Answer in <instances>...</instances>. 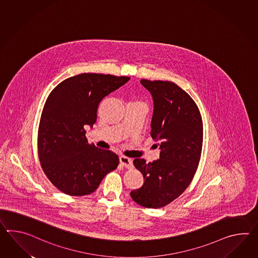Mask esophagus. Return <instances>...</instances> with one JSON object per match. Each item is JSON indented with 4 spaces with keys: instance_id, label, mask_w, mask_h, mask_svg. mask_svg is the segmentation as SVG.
Instances as JSON below:
<instances>
[{
    "instance_id": "34e87169",
    "label": "esophagus",
    "mask_w": 258,
    "mask_h": 258,
    "mask_svg": "<svg viewBox=\"0 0 258 258\" xmlns=\"http://www.w3.org/2000/svg\"><path fill=\"white\" fill-rule=\"evenodd\" d=\"M119 162L122 166H125L126 168H132V166H133L132 159L126 156H124V155H121L119 157Z\"/></svg>"
}]
</instances>
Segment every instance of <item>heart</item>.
I'll return each instance as SVG.
<instances>
[{"label": "heart", "instance_id": "b5f03b06", "mask_svg": "<svg viewBox=\"0 0 258 258\" xmlns=\"http://www.w3.org/2000/svg\"><path fill=\"white\" fill-rule=\"evenodd\" d=\"M138 103H141V102H138Z\"/></svg>", "mask_w": 258, "mask_h": 258}]
</instances>
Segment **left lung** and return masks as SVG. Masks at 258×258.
Here are the masks:
<instances>
[{
  "label": "left lung",
  "mask_w": 258,
  "mask_h": 258,
  "mask_svg": "<svg viewBox=\"0 0 258 258\" xmlns=\"http://www.w3.org/2000/svg\"><path fill=\"white\" fill-rule=\"evenodd\" d=\"M141 83L154 100L151 136L159 143L160 158L152 163L134 159L144 183L131 196L143 207L160 208L177 199L195 177L203 146V120L192 98L176 83L148 80Z\"/></svg>",
  "instance_id": "left-lung-1"
}]
</instances>
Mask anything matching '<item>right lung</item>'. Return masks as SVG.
<instances>
[{"mask_svg": "<svg viewBox=\"0 0 258 258\" xmlns=\"http://www.w3.org/2000/svg\"><path fill=\"white\" fill-rule=\"evenodd\" d=\"M131 78L82 73L59 83L46 100L38 131V155L47 178L71 196L91 195L119 158L88 143L85 126H92L103 98Z\"/></svg>", "mask_w": 258, "mask_h": 258, "instance_id": "1", "label": "right lung"}]
</instances>
